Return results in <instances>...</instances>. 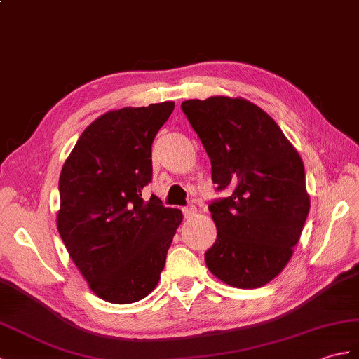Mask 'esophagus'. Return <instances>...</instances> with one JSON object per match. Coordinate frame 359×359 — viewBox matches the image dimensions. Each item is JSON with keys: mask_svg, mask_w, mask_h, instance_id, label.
<instances>
[{"mask_svg": "<svg viewBox=\"0 0 359 359\" xmlns=\"http://www.w3.org/2000/svg\"><path fill=\"white\" fill-rule=\"evenodd\" d=\"M182 212H183V217L191 219L197 211H196L194 206H185V208H182Z\"/></svg>", "mask_w": 359, "mask_h": 359, "instance_id": "obj_1", "label": "esophagus"}]
</instances>
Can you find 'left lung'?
Returning a JSON list of instances; mask_svg holds the SVG:
<instances>
[{"mask_svg":"<svg viewBox=\"0 0 359 359\" xmlns=\"http://www.w3.org/2000/svg\"><path fill=\"white\" fill-rule=\"evenodd\" d=\"M182 110L211 159L217 240L205 252L215 277L257 289L285 269L311 208L297 149L260 107L241 97L189 99Z\"/></svg>","mask_w":359,"mask_h":359,"instance_id":"8db88e82","label":"left lung"}]
</instances>
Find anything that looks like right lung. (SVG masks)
<instances>
[{
    "label": "right lung",
    "instance_id": "obj_1",
    "mask_svg": "<svg viewBox=\"0 0 359 359\" xmlns=\"http://www.w3.org/2000/svg\"><path fill=\"white\" fill-rule=\"evenodd\" d=\"M174 102L125 107L91 122L60 176L57 231L90 289L108 303L145 298L161 280L182 211L142 193L151 145Z\"/></svg>",
    "mask_w": 359,
    "mask_h": 359
}]
</instances>
